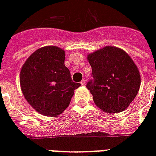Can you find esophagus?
I'll use <instances>...</instances> for the list:
<instances>
[{"label":"esophagus","instance_id":"1","mask_svg":"<svg viewBox=\"0 0 156 156\" xmlns=\"http://www.w3.org/2000/svg\"><path fill=\"white\" fill-rule=\"evenodd\" d=\"M80 83H81L82 85H85V84H86V82H85V80H82Z\"/></svg>","mask_w":156,"mask_h":156}]
</instances>
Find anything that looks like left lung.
I'll return each instance as SVG.
<instances>
[{"label": "left lung", "instance_id": "1", "mask_svg": "<svg viewBox=\"0 0 156 156\" xmlns=\"http://www.w3.org/2000/svg\"><path fill=\"white\" fill-rule=\"evenodd\" d=\"M92 77L87 88L94 102L105 113L126 109L136 97L140 75L129 55L115 47H105L88 56Z\"/></svg>", "mask_w": 156, "mask_h": 156}]
</instances>
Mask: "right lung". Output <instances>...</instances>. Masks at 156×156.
Wrapping results in <instances>:
<instances>
[{
	"mask_svg": "<svg viewBox=\"0 0 156 156\" xmlns=\"http://www.w3.org/2000/svg\"><path fill=\"white\" fill-rule=\"evenodd\" d=\"M65 51L44 47L34 51L22 66L20 83L24 97L34 109L46 116H57L68 107L80 83L73 82L64 65Z\"/></svg>",
	"mask_w": 156,
	"mask_h": 156,
	"instance_id": "obj_1",
	"label": "right lung"
}]
</instances>
